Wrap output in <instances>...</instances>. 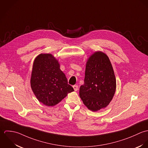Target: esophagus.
I'll use <instances>...</instances> for the list:
<instances>
[{
	"mask_svg": "<svg viewBox=\"0 0 148 148\" xmlns=\"http://www.w3.org/2000/svg\"><path fill=\"white\" fill-rule=\"evenodd\" d=\"M73 89H74L75 91H77L78 89V86L77 85H76L73 86Z\"/></svg>",
	"mask_w": 148,
	"mask_h": 148,
	"instance_id": "34e87169",
	"label": "esophagus"
}]
</instances>
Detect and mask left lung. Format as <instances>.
Returning <instances> with one entry per match:
<instances>
[{
    "label": "left lung",
    "mask_w": 148,
    "mask_h": 148,
    "mask_svg": "<svg viewBox=\"0 0 148 148\" xmlns=\"http://www.w3.org/2000/svg\"><path fill=\"white\" fill-rule=\"evenodd\" d=\"M116 88V77L108 57L95 52L86 63L84 84L79 89L81 99L89 109L96 112L109 104Z\"/></svg>",
    "instance_id": "left-lung-1"
}]
</instances>
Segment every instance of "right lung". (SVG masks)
<instances>
[{"label": "right lung", "instance_id": "add662e5", "mask_svg": "<svg viewBox=\"0 0 148 148\" xmlns=\"http://www.w3.org/2000/svg\"><path fill=\"white\" fill-rule=\"evenodd\" d=\"M30 82L38 101L48 106L57 105L74 91L58 60L50 54H41L35 58Z\"/></svg>", "mask_w": 148, "mask_h": 148}]
</instances>
